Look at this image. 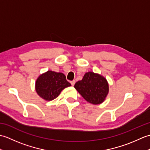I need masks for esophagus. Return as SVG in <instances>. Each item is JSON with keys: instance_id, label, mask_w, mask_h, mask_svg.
I'll list each match as a JSON object with an SVG mask.
<instances>
[{"instance_id": "obj_1", "label": "esophagus", "mask_w": 150, "mask_h": 150, "mask_svg": "<svg viewBox=\"0 0 150 150\" xmlns=\"http://www.w3.org/2000/svg\"><path fill=\"white\" fill-rule=\"evenodd\" d=\"M70 82H71V84L72 86H74L75 84V81H71Z\"/></svg>"}]
</instances>
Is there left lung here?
I'll list each match as a JSON object with an SVG mask.
<instances>
[{
  "label": "left lung",
  "mask_w": 150,
  "mask_h": 150,
  "mask_svg": "<svg viewBox=\"0 0 150 150\" xmlns=\"http://www.w3.org/2000/svg\"><path fill=\"white\" fill-rule=\"evenodd\" d=\"M74 88L86 100L95 105L103 103L109 93L106 79L93 71L86 73L82 80L76 82Z\"/></svg>",
  "instance_id": "left-lung-1"
}]
</instances>
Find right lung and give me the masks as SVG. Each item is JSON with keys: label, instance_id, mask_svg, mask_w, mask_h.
<instances>
[{"label": "right lung", "instance_id": "obj_1", "mask_svg": "<svg viewBox=\"0 0 150 150\" xmlns=\"http://www.w3.org/2000/svg\"><path fill=\"white\" fill-rule=\"evenodd\" d=\"M71 86L62 73L51 70L40 74L35 82V90L44 100L50 101L59 96L64 89Z\"/></svg>", "mask_w": 150, "mask_h": 150}]
</instances>
